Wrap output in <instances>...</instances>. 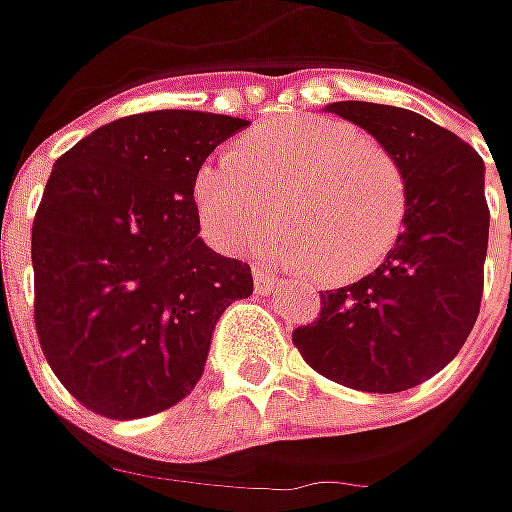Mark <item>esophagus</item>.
Here are the masks:
<instances>
[{
  "mask_svg": "<svg viewBox=\"0 0 512 512\" xmlns=\"http://www.w3.org/2000/svg\"><path fill=\"white\" fill-rule=\"evenodd\" d=\"M253 285H256L259 293H270L273 287L279 285V279L270 276V270H265V267H253Z\"/></svg>",
  "mask_w": 512,
  "mask_h": 512,
  "instance_id": "34e87169",
  "label": "esophagus"
}]
</instances>
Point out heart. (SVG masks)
<instances>
[{
	"label": "heart",
	"instance_id": "heart-1",
	"mask_svg": "<svg viewBox=\"0 0 512 512\" xmlns=\"http://www.w3.org/2000/svg\"><path fill=\"white\" fill-rule=\"evenodd\" d=\"M193 202L207 239L245 247L273 216L262 250L273 265L356 279L396 245L404 185L396 162L339 119L287 116L247 133L196 173Z\"/></svg>",
	"mask_w": 512,
	"mask_h": 512
}]
</instances>
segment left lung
<instances>
[{
    "mask_svg": "<svg viewBox=\"0 0 512 512\" xmlns=\"http://www.w3.org/2000/svg\"><path fill=\"white\" fill-rule=\"evenodd\" d=\"M325 110L367 130L396 162L404 219L382 265L325 290L319 319L293 330V344L330 382L364 393L410 390L456 359L479 316L490 233L484 162L413 110L373 102Z\"/></svg>",
    "mask_w": 512,
    "mask_h": 512,
    "instance_id": "1",
    "label": "left lung"
}]
</instances>
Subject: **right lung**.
Segmentation results:
<instances>
[{"mask_svg":"<svg viewBox=\"0 0 512 512\" xmlns=\"http://www.w3.org/2000/svg\"><path fill=\"white\" fill-rule=\"evenodd\" d=\"M250 122L150 110L56 159L30 230L36 333L56 379L108 419L162 413L202 379L219 316L250 267L199 236L193 182Z\"/></svg>","mask_w":512,"mask_h":512,"instance_id":"1","label":"right lung"}]
</instances>
